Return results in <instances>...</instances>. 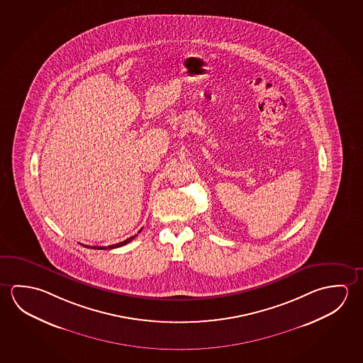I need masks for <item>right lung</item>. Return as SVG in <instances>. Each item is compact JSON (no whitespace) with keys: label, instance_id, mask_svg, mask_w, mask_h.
Wrapping results in <instances>:
<instances>
[{"label":"right lung","instance_id":"1","mask_svg":"<svg viewBox=\"0 0 363 363\" xmlns=\"http://www.w3.org/2000/svg\"><path fill=\"white\" fill-rule=\"evenodd\" d=\"M140 232V230H139ZM137 235H133V237H130V238L126 239V240H124V242H120V243L113 244V245H108V247H91V245H84V247H86V248H91V250H113V248H119V247H123V245H125V244L129 243V242H131L133 239L135 238Z\"/></svg>","mask_w":363,"mask_h":363}]
</instances>
